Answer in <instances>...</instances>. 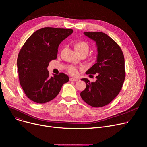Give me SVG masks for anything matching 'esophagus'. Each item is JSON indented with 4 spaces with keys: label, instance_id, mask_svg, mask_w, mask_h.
<instances>
[{
    "label": "esophagus",
    "instance_id": "1",
    "mask_svg": "<svg viewBox=\"0 0 147 147\" xmlns=\"http://www.w3.org/2000/svg\"><path fill=\"white\" fill-rule=\"evenodd\" d=\"M69 81H71V82H77V81H78V79H75V78H71L69 79Z\"/></svg>",
    "mask_w": 147,
    "mask_h": 147
}]
</instances>
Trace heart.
<instances>
[{
	"mask_svg": "<svg viewBox=\"0 0 147 147\" xmlns=\"http://www.w3.org/2000/svg\"><path fill=\"white\" fill-rule=\"evenodd\" d=\"M74 47L75 50L78 52L80 55L82 54H86L88 53L89 50V46L88 43L84 41H78L76 42L74 45ZM80 69H83V68H80ZM67 70L68 73L72 76H77L79 73L78 68L74 65H69L67 67Z\"/></svg>",
	"mask_w": 147,
	"mask_h": 147,
	"instance_id": "1",
	"label": "heart"
}]
</instances>
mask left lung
Returning <instances> with one entry per match:
<instances>
[{
	"instance_id": "8db88e82",
	"label": "left lung",
	"mask_w": 147,
	"mask_h": 147,
	"mask_svg": "<svg viewBox=\"0 0 147 147\" xmlns=\"http://www.w3.org/2000/svg\"><path fill=\"white\" fill-rule=\"evenodd\" d=\"M84 34L96 42V63L86 72L96 74V80L86 78V87L80 93L83 101L94 107H101L110 103L120 92L125 79V58L119 45L102 32H84Z\"/></svg>"
}]
</instances>
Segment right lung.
<instances>
[{"label": "right lung", "instance_id": "right-lung-1", "mask_svg": "<svg viewBox=\"0 0 147 147\" xmlns=\"http://www.w3.org/2000/svg\"><path fill=\"white\" fill-rule=\"evenodd\" d=\"M73 30L44 27L26 40L17 58L19 80L26 96L34 102L43 104L55 98L63 84L69 81L63 73L49 77L47 67L57 58L59 44Z\"/></svg>", "mask_w": 147, "mask_h": 147}]
</instances>
